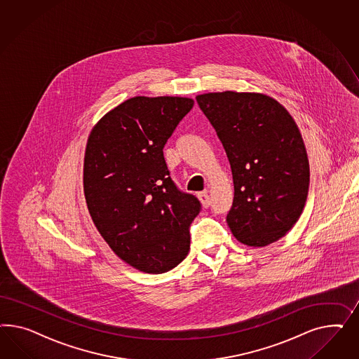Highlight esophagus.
Returning a JSON list of instances; mask_svg holds the SVG:
<instances>
[{"label": "esophagus", "instance_id": "1", "mask_svg": "<svg viewBox=\"0 0 359 359\" xmlns=\"http://www.w3.org/2000/svg\"><path fill=\"white\" fill-rule=\"evenodd\" d=\"M197 196H198V200L201 201L203 207L209 208V205H210V198H209V195H208V191L200 192Z\"/></svg>", "mask_w": 359, "mask_h": 359}]
</instances>
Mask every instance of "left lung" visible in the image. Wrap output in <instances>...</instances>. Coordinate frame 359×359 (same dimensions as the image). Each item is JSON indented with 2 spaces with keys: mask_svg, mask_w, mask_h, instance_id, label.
Wrapping results in <instances>:
<instances>
[{
  "mask_svg": "<svg viewBox=\"0 0 359 359\" xmlns=\"http://www.w3.org/2000/svg\"><path fill=\"white\" fill-rule=\"evenodd\" d=\"M217 133L233 174L226 222L241 243L263 248L285 236L304 209L309 162L300 130L276 100L248 92L196 97Z\"/></svg>",
  "mask_w": 359,
  "mask_h": 359,
  "instance_id": "8db88e82",
  "label": "left lung"
}]
</instances>
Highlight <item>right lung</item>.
I'll return each mask as SVG.
<instances>
[{"instance_id":"add662e5","label":"right lung","mask_w":359,"mask_h":359,"mask_svg":"<svg viewBox=\"0 0 359 359\" xmlns=\"http://www.w3.org/2000/svg\"><path fill=\"white\" fill-rule=\"evenodd\" d=\"M194 104L187 97L129 98L88 138V210L110 249L140 271H170L189 251V226L201 204L175 184L163 147Z\"/></svg>"}]
</instances>
